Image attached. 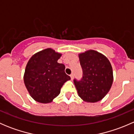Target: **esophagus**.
<instances>
[{"instance_id": "esophagus-1", "label": "esophagus", "mask_w": 134, "mask_h": 134, "mask_svg": "<svg viewBox=\"0 0 134 134\" xmlns=\"http://www.w3.org/2000/svg\"><path fill=\"white\" fill-rule=\"evenodd\" d=\"M70 76H71V80H72L74 78V75L73 74H71V75H70Z\"/></svg>"}]
</instances>
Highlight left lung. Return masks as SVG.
I'll use <instances>...</instances> for the list:
<instances>
[{"label":"left lung","instance_id":"left-lung-1","mask_svg":"<svg viewBox=\"0 0 134 134\" xmlns=\"http://www.w3.org/2000/svg\"><path fill=\"white\" fill-rule=\"evenodd\" d=\"M83 76L74 80L78 96L87 102H96L106 95L113 83V70L107 58L93 50L78 55Z\"/></svg>","mask_w":134,"mask_h":134}]
</instances>
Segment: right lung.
I'll return each instance as SVG.
<instances>
[{"mask_svg": "<svg viewBox=\"0 0 134 134\" xmlns=\"http://www.w3.org/2000/svg\"><path fill=\"white\" fill-rule=\"evenodd\" d=\"M62 54L52 48L37 52L29 59L25 69L24 82L36 101L51 102L60 93L63 85L71 79L65 72V65L58 63Z\"/></svg>", "mask_w": 134, "mask_h": 134, "instance_id": "right-lung-1", "label": "right lung"}]
</instances>
